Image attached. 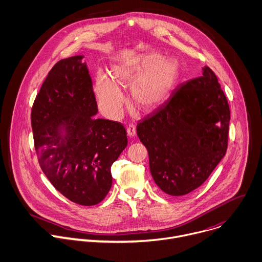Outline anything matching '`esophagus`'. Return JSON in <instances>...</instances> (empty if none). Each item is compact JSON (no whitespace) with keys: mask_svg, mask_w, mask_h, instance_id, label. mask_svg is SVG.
Masks as SVG:
<instances>
[{"mask_svg":"<svg viewBox=\"0 0 262 262\" xmlns=\"http://www.w3.org/2000/svg\"><path fill=\"white\" fill-rule=\"evenodd\" d=\"M127 133L129 136L131 137H134L136 135V128H135V125L134 124H130L128 127H127Z\"/></svg>","mask_w":262,"mask_h":262,"instance_id":"34e87169","label":"esophagus"}]
</instances>
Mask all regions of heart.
Wrapping results in <instances>:
<instances>
[{
	"mask_svg": "<svg viewBox=\"0 0 262 262\" xmlns=\"http://www.w3.org/2000/svg\"><path fill=\"white\" fill-rule=\"evenodd\" d=\"M181 74L180 63L150 51L111 70L112 78L99 74L96 96L102 111L112 118H119L124 110L126 96L119 85L131 88L135 106L150 112L158 108L170 97Z\"/></svg>",
	"mask_w": 262,
	"mask_h": 262,
	"instance_id": "heart-1",
	"label": "heart"
}]
</instances>
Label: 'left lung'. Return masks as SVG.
<instances>
[{"label": "left lung", "mask_w": 262, "mask_h": 262, "mask_svg": "<svg viewBox=\"0 0 262 262\" xmlns=\"http://www.w3.org/2000/svg\"><path fill=\"white\" fill-rule=\"evenodd\" d=\"M229 121L226 96L210 67L179 84L136 128L157 186L171 196L200 187L226 154Z\"/></svg>", "instance_id": "8db88e82"}]
</instances>
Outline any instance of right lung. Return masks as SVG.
<instances>
[{
  "label": "right lung",
  "instance_id": "obj_1",
  "mask_svg": "<svg viewBox=\"0 0 262 262\" xmlns=\"http://www.w3.org/2000/svg\"><path fill=\"white\" fill-rule=\"evenodd\" d=\"M81 59H64L51 68L35 98L31 123L38 162L52 186L72 202L95 205L110 192L112 165L128 139L122 123L93 118L98 106Z\"/></svg>",
  "mask_w": 262,
  "mask_h": 262
}]
</instances>
